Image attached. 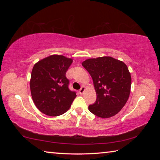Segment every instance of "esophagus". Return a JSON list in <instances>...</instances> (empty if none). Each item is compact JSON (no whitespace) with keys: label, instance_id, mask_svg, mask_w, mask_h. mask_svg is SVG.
<instances>
[{"label":"esophagus","instance_id":"1","mask_svg":"<svg viewBox=\"0 0 160 160\" xmlns=\"http://www.w3.org/2000/svg\"><path fill=\"white\" fill-rule=\"evenodd\" d=\"M85 88L84 86H82V88H81L80 90H79V93L80 94H84V92H85Z\"/></svg>","mask_w":160,"mask_h":160}]
</instances>
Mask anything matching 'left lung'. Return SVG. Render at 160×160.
<instances>
[{"label":"left lung","mask_w":160,"mask_h":160,"mask_svg":"<svg viewBox=\"0 0 160 160\" xmlns=\"http://www.w3.org/2000/svg\"><path fill=\"white\" fill-rule=\"evenodd\" d=\"M93 80L97 100L88 109L100 118H110L122 109L131 92V76L123 61L110 56L88 58L82 63Z\"/></svg>","instance_id":"8db88e82"}]
</instances>
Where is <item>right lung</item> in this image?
<instances>
[{
    "mask_svg": "<svg viewBox=\"0 0 160 160\" xmlns=\"http://www.w3.org/2000/svg\"><path fill=\"white\" fill-rule=\"evenodd\" d=\"M72 63V58L54 54L34 64L29 83L31 94L35 106L44 114H63L76 97V93L68 89L66 76Z\"/></svg>",
    "mask_w": 160,
    "mask_h": 160,
    "instance_id": "obj_1",
    "label": "right lung"
}]
</instances>
